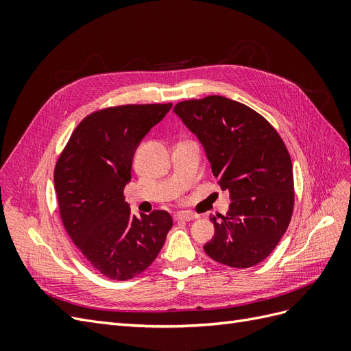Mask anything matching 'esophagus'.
I'll use <instances>...</instances> for the list:
<instances>
[{"instance_id":"1","label":"esophagus","mask_w":351,"mask_h":351,"mask_svg":"<svg viewBox=\"0 0 351 351\" xmlns=\"http://www.w3.org/2000/svg\"><path fill=\"white\" fill-rule=\"evenodd\" d=\"M196 218L195 214H189V212H177L174 215V221H193Z\"/></svg>"}]
</instances>
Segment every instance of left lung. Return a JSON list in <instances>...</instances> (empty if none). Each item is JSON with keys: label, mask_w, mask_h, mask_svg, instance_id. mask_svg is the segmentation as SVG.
Instances as JSON below:
<instances>
[{"label": "left lung", "mask_w": 351, "mask_h": 351, "mask_svg": "<svg viewBox=\"0 0 351 351\" xmlns=\"http://www.w3.org/2000/svg\"><path fill=\"white\" fill-rule=\"evenodd\" d=\"M174 112L204 145L212 173L230 193L226 217L204 249L231 268H250L277 247L290 224L294 182L277 130L247 105L219 95L178 102Z\"/></svg>", "instance_id": "obj_1"}]
</instances>
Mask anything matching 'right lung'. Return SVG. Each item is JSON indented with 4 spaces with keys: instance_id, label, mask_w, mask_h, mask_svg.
I'll return each mask as SVG.
<instances>
[{
    "instance_id": "right-lung-1",
    "label": "right lung",
    "mask_w": 351,
    "mask_h": 351,
    "mask_svg": "<svg viewBox=\"0 0 351 351\" xmlns=\"http://www.w3.org/2000/svg\"><path fill=\"white\" fill-rule=\"evenodd\" d=\"M173 104L120 105L79 123L54 169L61 221L92 267L115 281L143 272L161 252L173 218L154 210L137 218L124 200L133 155Z\"/></svg>"
}]
</instances>
